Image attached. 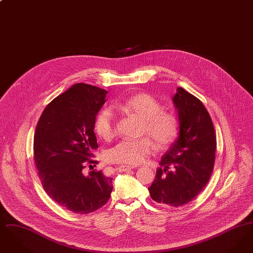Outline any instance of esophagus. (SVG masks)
Segmentation results:
<instances>
[{"instance_id":"esophagus-1","label":"esophagus","mask_w":253,"mask_h":253,"mask_svg":"<svg viewBox=\"0 0 253 253\" xmlns=\"http://www.w3.org/2000/svg\"><path fill=\"white\" fill-rule=\"evenodd\" d=\"M135 167H133V166H125V165H121V166H119L118 167V169L120 170V171H126V170H130V169H134Z\"/></svg>"}]
</instances>
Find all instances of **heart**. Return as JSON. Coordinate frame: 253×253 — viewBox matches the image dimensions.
I'll return each mask as SVG.
<instances>
[{
	"label": "heart",
	"instance_id": "b5f03b06",
	"mask_svg": "<svg viewBox=\"0 0 253 253\" xmlns=\"http://www.w3.org/2000/svg\"><path fill=\"white\" fill-rule=\"evenodd\" d=\"M117 112L127 116H135L143 121L142 133L151 136L157 144L164 148L172 144L179 133V121L171 113L162 111L161 103L146 93H140L114 105ZM95 131L102 139H113L117 132V118L111 109L99 112L95 121ZM156 149L154 141L148 137L124 139L112 148L107 160L113 163L136 165L144 161Z\"/></svg>",
	"mask_w": 253,
	"mask_h": 253
}]
</instances>
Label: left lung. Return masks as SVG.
<instances>
[{
  "label": "left lung",
  "mask_w": 253,
  "mask_h": 253,
  "mask_svg": "<svg viewBox=\"0 0 253 253\" xmlns=\"http://www.w3.org/2000/svg\"><path fill=\"white\" fill-rule=\"evenodd\" d=\"M172 99L178 112L179 136L162 157L149 192L158 204L180 207L193 200L210 180L215 161L216 135L200 99L181 87Z\"/></svg>",
  "instance_id": "1"
}]
</instances>
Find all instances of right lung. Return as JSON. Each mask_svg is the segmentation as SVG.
<instances>
[{
	"label": "right lung",
	"mask_w": 253,
	"mask_h": 253,
	"mask_svg": "<svg viewBox=\"0 0 253 253\" xmlns=\"http://www.w3.org/2000/svg\"><path fill=\"white\" fill-rule=\"evenodd\" d=\"M107 91L76 84L44 108L34 134V160L42 185L55 202L74 213L93 212L108 202L111 177L101 170L84 175L98 148L94 132ZM91 166V165H90Z\"/></svg>",
	"instance_id": "1"
}]
</instances>
